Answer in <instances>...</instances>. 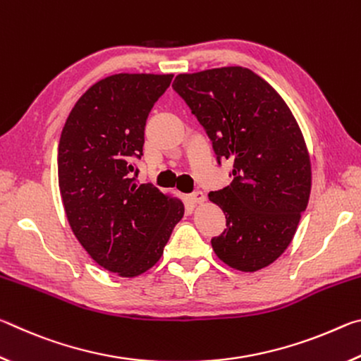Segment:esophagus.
I'll return each instance as SVG.
<instances>
[{
	"label": "esophagus",
	"mask_w": 361,
	"mask_h": 361,
	"mask_svg": "<svg viewBox=\"0 0 361 361\" xmlns=\"http://www.w3.org/2000/svg\"><path fill=\"white\" fill-rule=\"evenodd\" d=\"M188 200L191 204H204L205 202V194L202 191H194L192 194L188 195Z\"/></svg>",
	"instance_id": "obj_1"
}]
</instances>
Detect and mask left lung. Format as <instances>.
Masks as SVG:
<instances>
[{
	"label": "left lung",
	"instance_id": "8db88e82",
	"mask_svg": "<svg viewBox=\"0 0 361 361\" xmlns=\"http://www.w3.org/2000/svg\"><path fill=\"white\" fill-rule=\"evenodd\" d=\"M173 89L209 133L218 161L234 162L229 186L209 194L226 215L212 239L224 264L256 272L280 258L309 202L312 167L291 109L243 66L181 73Z\"/></svg>",
	"mask_w": 361,
	"mask_h": 361
}]
</instances>
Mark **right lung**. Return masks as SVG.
<instances>
[{
    "label": "right lung",
    "instance_id": "add662e5",
    "mask_svg": "<svg viewBox=\"0 0 361 361\" xmlns=\"http://www.w3.org/2000/svg\"><path fill=\"white\" fill-rule=\"evenodd\" d=\"M173 75L119 73L95 82L66 118L59 142V189L73 234L97 264L137 277L161 259L181 199L137 185L151 108Z\"/></svg>",
    "mask_w": 361,
    "mask_h": 361
}]
</instances>
